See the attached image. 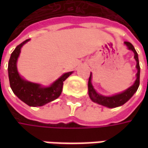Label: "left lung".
<instances>
[{
    "mask_svg": "<svg viewBox=\"0 0 148 148\" xmlns=\"http://www.w3.org/2000/svg\"><path fill=\"white\" fill-rule=\"evenodd\" d=\"M124 44L128 50L133 51L134 58L136 61V66L137 69L136 79L133 85L121 93H116V94H114L112 96H104V95L98 93L96 90H94L92 82H91L92 73H90V78H89V82H88V90H89V96H90V99L92 100L93 102L101 105V106H105V107H107V108H110V109L119 107V106H123L124 104H125L133 96L134 93L136 92L138 88H139V86H140V63H139V58H138V54L134 48L133 45L131 42H124Z\"/></svg>",
    "mask_w": 148,
    "mask_h": 148,
    "instance_id": "obj_1",
    "label": "left lung"
}]
</instances>
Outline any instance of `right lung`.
<instances>
[{"mask_svg":"<svg viewBox=\"0 0 148 148\" xmlns=\"http://www.w3.org/2000/svg\"><path fill=\"white\" fill-rule=\"evenodd\" d=\"M30 39H26L21 42L11 54L8 66L9 83L15 95L27 106L32 107L42 106L57 99L61 95L63 82L73 73V71L64 73L49 86H42L41 84L25 80L17 71V59L22 47Z\"/></svg>","mask_w":148,"mask_h":148,"instance_id":"add662e5","label":"right lung"}]
</instances>
